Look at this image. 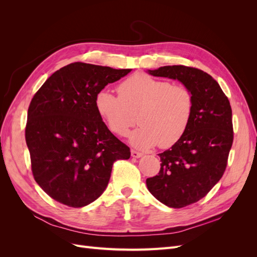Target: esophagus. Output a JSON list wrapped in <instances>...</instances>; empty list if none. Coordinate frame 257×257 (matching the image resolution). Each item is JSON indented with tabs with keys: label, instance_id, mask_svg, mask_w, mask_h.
I'll list each match as a JSON object with an SVG mask.
<instances>
[{
	"label": "esophagus",
	"instance_id": "esophagus-1",
	"mask_svg": "<svg viewBox=\"0 0 257 257\" xmlns=\"http://www.w3.org/2000/svg\"><path fill=\"white\" fill-rule=\"evenodd\" d=\"M131 154H132V157L135 158V159H138V158L143 157V153H142V152H138V151H136V150H132V151H131Z\"/></svg>",
	"mask_w": 257,
	"mask_h": 257
}]
</instances>
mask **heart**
<instances>
[{
  "label": "heart",
  "instance_id": "obj_1",
  "mask_svg": "<svg viewBox=\"0 0 257 257\" xmlns=\"http://www.w3.org/2000/svg\"><path fill=\"white\" fill-rule=\"evenodd\" d=\"M98 115L113 134L124 137L138 121L142 124L130 136L141 149L176 145L188 131L194 111V96L183 84L135 73L118 84V95L99 90L94 98Z\"/></svg>",
  "mask_w": 257,
  "mask_h": 257
}]
</instances>
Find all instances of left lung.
<instances>
[{
  "instance_id": "8db88e82",
  "label": "left lung",
  "mask_w": 257,
  "mask_h": 257,
  "mask_svg": "<svg viewBox=\"0 0 257 257\" xmlns=\"http://www.w3.org/2000/svg\"><path fill=\"white\" fill-rule=\"evenodd\" d=\"M149 73L178 79L194 96V111L184 136L160 153L161 169L146 180L152 195L170 208H182L205 197L226 169L234 141L231 107L211 76L201 69L173 65Z\"/></svg>"
}]
</instances>
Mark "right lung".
Returning <instances> with one entry per match:
<instances>
[{
    "instance_id": "1",
    "label": "right lung",
    "mask_w": 257,
    "mask_h": 257,
    "mask_svg": "<svg viewBox=\"0 0 257 257\" xmlns=\"http://www.w3.org/2000/svg\"><path fill=\"white\" fill-rule=\"evenodd\" d=\"M131 69L75 62L53 73L31 100L26 142L37 184L57 200L80 208L97 199L112 165L130 148L108 130L94 98Z\"/></svg>"
}]
</instances>
